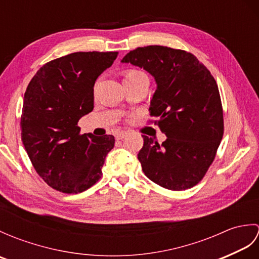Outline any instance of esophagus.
<instances>
[{"mask_svg": "<svg viewBox=\"0 0 259 259\" xmlns=\"http://www.w3.org/2000/svg\"><path fill=\"white\" fill-rule=\"evenodd\" d=\"M125 136H126L125 131H119V133H118L117 135H115V138H117L118 140H121V139H123Z\"/></svg>", "mask_w": 259, "mask_h": 259, "instance_id": "1", "label": "esophagus"}]
</instances>
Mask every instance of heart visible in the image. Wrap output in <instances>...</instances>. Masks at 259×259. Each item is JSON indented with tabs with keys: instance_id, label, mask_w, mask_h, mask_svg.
<instances>
[{
	"instance_id": "1",
	"label": "heart",
	"mask_w": 259,
	"mask_h": 259,
	"mask_svg": "<svg viewBox=\"0 0 259 259\" xmlns=\"http://www.w3.org/2000/svg\"><path fill=\"white\" fill-rule=\"evenodd\" d=\"M140 74H144V72H141V71H138V70H128L124 74V80L136 78V76H138Z\"/></svg>"
}]
</instances>
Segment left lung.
<instances>
[{
    "label": "left lung",
    "instance_id": "obj_1",
    "mask_svg": "<svg viewBox=\"0 0 259 259\" xmlns=\"http://www.w3.org/2000/svg\"><path fill=\"white\" fill-rule=\"evenodd\" d=\"M121 62L144 68L155 76L157 90L150 117L167 140L144 137L138 153L142 170L169 190H186L205 177L224 136V114L217 82L194 54L148 46L130 51Z\"/></svg>",
    "mask_w": 259,
    "mask_h": 259
}]
</instances>
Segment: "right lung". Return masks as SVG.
Instances as JSON below:
<instances>
[{
  "label": "right lung",
  "mask_w": 259,
  "mask_h": 259,
  "mask_svg": "<svg viewBox=\"0 0 259 259\" xmlns=\"http://www.w3.org/2000/svg\"><path fill=\"white\" fill-rule=\"evenodd\" d=\"M118 52H75L46 63L23 99L21 139L37 175L64 194H79L101 178L114 137L81 135L80 118L93 110V87Z\"/></svg>",
  "instance_id": "1"
}]
</instances>
